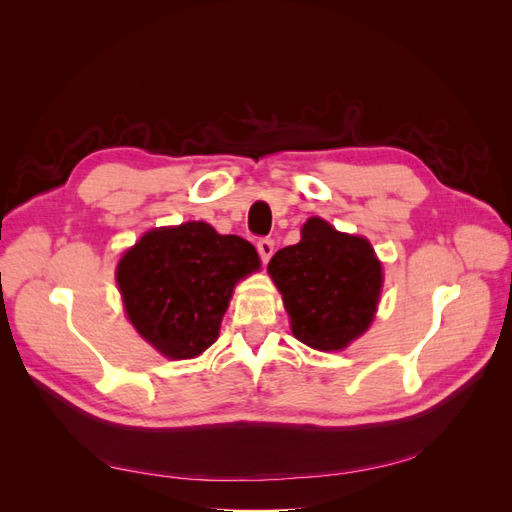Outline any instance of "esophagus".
<instances>
[{
  "mask_svg": "<svg viewBox=\"0 0 512 512\" xmlns=\"http://www.w3.org/2000/svg\"><path fill=\"white\" fill-rule=\"evenodd\" d=\"M256 247H258L260 260H262V262H269V258H271L273 252H275V241L269 239V237H265V239H260V241L256 243Z\"/></svg>",
  "mask_w": 512,
  "mask_h": 512,
  "instance_id": "34e87169",
  "label": "esophagus"
}]
</instances>
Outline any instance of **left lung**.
I'll return each instance as SVG.
<instances>
[{"label":"left lung","mask_w":512,"mask_h":512,"mask_svg":"<svg viewBox=\"0 0 512 512\" xmlns=\"http://www.w3.org/2000/svg\"><path fill=\"white\" fill-rule=\"evenodd\" d=\"M269 273L282 292L294 337L316 350H342L374 320L382 267L363 237L309 218L301 241L277 252Z\"/></svg>","instance_id":"left-lung-1"}]
</instances>
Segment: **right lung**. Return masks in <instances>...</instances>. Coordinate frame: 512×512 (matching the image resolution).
Segmentation results:
<instances>
[{"label": "right lung", "instance_id": "obj_1", "mask_svg": "<svg viewBox=\"0 0 512 512\" xmlns=\"http://www.w3.org/2000/svg\"><path fill=\"white\" fill-rule=\"evenodd\" d=\"M256 269L252 243L185 222L145 232L119 260L117 284L136 331L168 359H192L218 339L232 288Z\"/></svg>", "mask_w": 512, "mask_h": 512}]
</instances>
